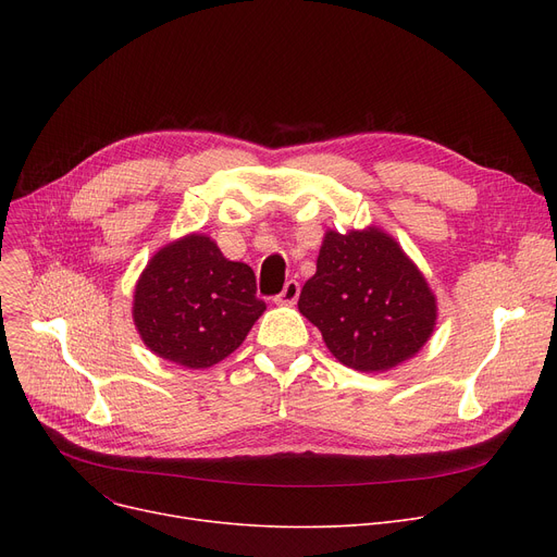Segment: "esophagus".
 I'll use <instances>...</instances> for the list:
<instances>
[{
    "label": "esophagus",
    "instance_id": "obj_1",
    "mask_svg": "<svg viewBox=\"0 0 557 557\" xmlns=\"http://www.w3.org/2000/svg\"><path fill=\"white\" fill-rule=\"evenodd\" d=\"M300 296V284L296 280H288L284 284V288L280 290V296H275V302L277 305H294Z\"/></svg>",
    "mask_w": 557,
    "mask_h": 557
}]
</instances>
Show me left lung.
<instances>
[{
  "mask_svg": "<svg viewBox=\"0 0 557 557\" xmlns=\"http://www.w3.org/2000/svg\"><path fill=\"white\" fill-rule=\"evenodd\" d=\"M298 309L330 352L361 372H384L416 357L437 315L424 275L379 227L325 234Z\"/></svg>",
  "mask_w": 557,
  "mask_h": 557,
  "instance_id": "left-lung-1",
  "label": "left lung"
}]
</instances>
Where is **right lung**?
Here are the masks:
<instances>
[{
  "instance_id": "obj_1",
  "label": "right lung",
  "mask_w": 557,
  "mask_h": 557,
  "mask_svg": "<svg viewBox=\"0 0 557 557\" xmlns=\"http://www.w3.org/2000/svg\"><path fill=\"white\" fill-rule=\"evenodd\" d=\"M267 305L248 263L230 261L205 234L160 248L137 280L133 320L144 345L189 370L223 361Z\"/></svg>"
}]
</instances>
